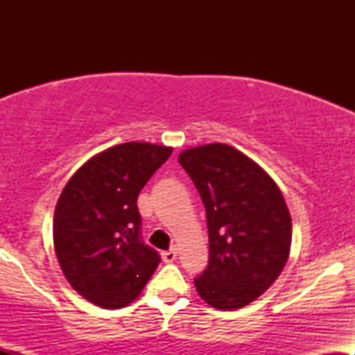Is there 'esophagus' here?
Here are the masks:
<instances>
[{"mask_svg": "<svg viewBox=\"0 0 355 355\" xmlns=\"http://www.w3.org/2000/svg\"><path fill=\"white\" fill-rule=\"evenodd\" d=\"M177 254L178 252L175 250H168V252H164V254H162V259H164V262H166V263H170V262H173L175 259H177Z\"/></svg>", "mask_w": 355, "mask_h": 355, "instance_id": "esophagus-1", "label": "esophagus"}]
</instances>
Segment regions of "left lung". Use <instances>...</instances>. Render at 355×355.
<instances>
[{
	"instance_id": "8db88e82",
	"label": "left lung",
	"mask_w": 355,
	"mask_h": 355,
	"mask_svg": "<svg viewBox=\"0 0 355 355\" xmlns=\"http://www.w3.org/2000/svg\"><path fill=\"white\" fill-rule=\"evenodd\" d=\"M178 162L207 210L209 266L195 288L218 311L245 307L275 282L291 254L292 218L282 191L230 145L187 148Z\"/></svg>"
}]
</instances>
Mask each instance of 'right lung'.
I'll use <instances>...</instances> for the list:
<instances>
[{
    "label": "right lung",
    "mask_w": 355,
    "mask_h": 355,
    "mask_svg": "<svg viewBox=\"0 0 355 355\" xmlns=\"http://www.w3.org/2000/svg\"><path fill=\"white\" fill-rule=\"evenodd\" d=\"M172 146L128 141L96 153L73 173L53 215L63 275L88 302L120 309L141 294L160 255L140 240L137 198Z\"/></svg>",
    "instance_id": "right-lung-1"
}]
</instances>
